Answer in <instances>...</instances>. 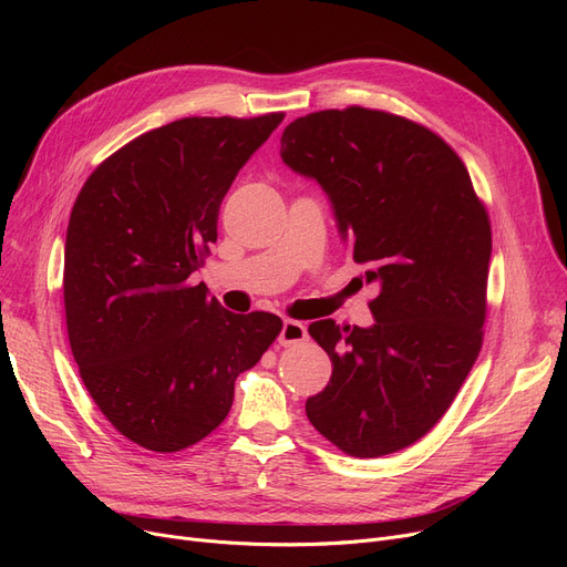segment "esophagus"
Segmentation results:
<instances>
[{"label": "esophagus", "instance_id": "1", "mask_svg": "<svg viewBox=\"0 0 567 567\" xmlns=\"http://www.w3.org/2000/svg\"><path fill=\"white\" fill-rule=\"evenodd\" d=\"M308 340V329L301 323V321H293V319H287L282 323L280 329V336H278V342L280 347H293V344H301Z\"/></svg>", "mask_w": 567, "mask_h": 567}]
</instances>
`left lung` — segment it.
I'll use <instances>...</instances> for the list:
<instances>
[{
  "label": "left lung",
  "mask_w": 567,
  "mask_h": 567,
  "mask_svg": "<svg viewBox=\"0 0 567 567\" xmlns=\"http://www.w3.org/2000/svg\"><path fill=\"white\" fill-rule=\"evenodd\" d=\"M282 161L329 195L374 323H310L331 355L308 398L319 434L351 457H383L449 411L483 347L492 227L462 158L411 118L351 105L293 118Z\"/></svg>",
  "instance_id": "8db88e82"
}]
</instances>
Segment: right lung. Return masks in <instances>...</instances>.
I'll return each mask as SVG.
<instances>
[{
	"mask_svg": "<svg viewBox=\"0 0 567 567\" xmlns=\"http://www.w3.org/2000/svg\"><path fill=\"white\" fill-rule=\"evenodd\" d=\"M285 112L186 116L105 158L84 182L64 250L73 359L116 432L154 453L212 434L234 381L280 336L271 312L234 315L190 285L218 212Z\"/></svg>",
	"mask_w": 567,
	"mask_h": 567,
	"instance_id": "right-lung-1",
	"label": "right lung"
}]
</instances>
